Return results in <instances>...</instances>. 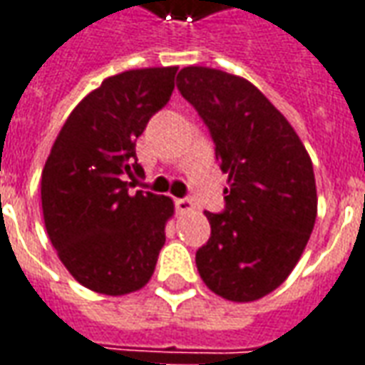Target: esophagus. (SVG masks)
<instances>
[{
  "mask_svg": "<svg viewBox=\"0 0 365 365\" xmlns=\"http://www.w3.org/2000/svg\"><path fill=\"white\" fill-rule=\"evenodd\" d=\"M192 207H194L192 200H187V197H175V210H178L180 214H185V212H190Z\"/></svg>",
  "mask_w": 365,
  "mask_h": 365,
  "instance_id": "34e87169",
  "label": "esophagus"
}]
</instances>
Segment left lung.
<instances>
[{"mask_svg": "<svg viewBox=\"0 0 365 365\" xmlns=\"http://www.w3.org/2000/svg\"><path fill=\"white\" fill-rule=\"evenodd\" d=\"M178 88L206 123L228 173L224 212H206L212 234L195 252L197 272L216 295L257 301L284 283L313 232V163L295 129L252 82L185 66Z\"/></svg>", "mask_w": 365, "mask_h": 365, "instance_id": "left-lung-1", "label": "left lung"}]
</instances>
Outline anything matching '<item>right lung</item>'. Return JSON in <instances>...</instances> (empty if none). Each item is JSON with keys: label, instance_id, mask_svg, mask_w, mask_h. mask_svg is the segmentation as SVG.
<instances>
[{"label": "right lung", "instance_id": "1", "mask_svg": "<svg viewBox=\"0 0 365 365\" xmlns=\"http://www.w3.org/2000/svg\"><path fill=\"white\" fill-rule=\"evenodd\" d=\"M178 66L108 76L70 113L42 171V212L50 242L68 272L103 295H127L149 283L165 222L168 195L133 192L135 141L173 93Z\"/></svg>", "mask_w": 365, "mask_h": 365}]
</instances>
